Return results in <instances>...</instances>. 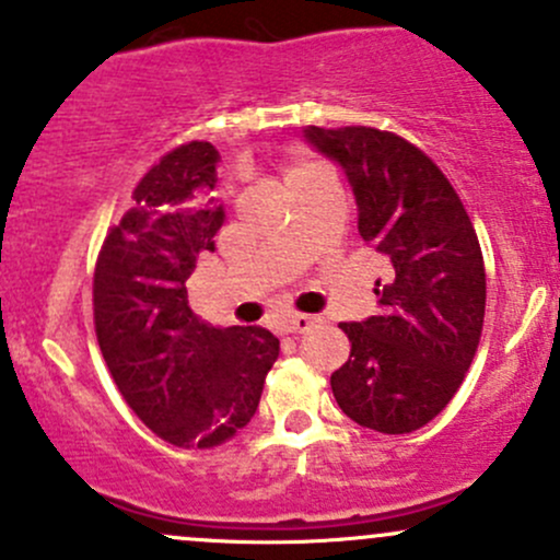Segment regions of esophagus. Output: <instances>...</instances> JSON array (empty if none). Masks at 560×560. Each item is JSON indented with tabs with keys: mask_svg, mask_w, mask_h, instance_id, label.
<instances>
[{
	"mask_svg": "<svg viewBox=\"0 0 560 560\" xmlns=\"http://www.w3.org/2000/svg\"><path fill=\"white\" fill-rule=\"evenodd\" d=\"M316 325L314 316H305V314H295L284 322V332H308L311 327Z\"/></svg>",
	"mask_w": 560,
	"mask_h": 560,
	"instance_id": "34e87169",
	"label": "esophagus"
}]
</instances>
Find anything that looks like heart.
Listing matches in <instances>:
<instances>
[{"instance_id": "1", "label": "heart", "mask_w": 560, "mask_h": 560, "mask_svg": "<svg viewBox=\"0 0 560 560\" xmlns=\"http://www.w3.org/2000/svg\"><path fill=\"white\" fill-rule=\"evenodd\" d=\"M316 172H325V168L322 166H316V163H292L290 168H287V185H298V182H303L305 176H311V174H316Z\"/></svg>"}]
</instances>
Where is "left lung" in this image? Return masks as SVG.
<instances>
[{
    "mask_svg": "<svg viewBox=\"0 0 560 560\" xmlns=\"http://www.w3.org/2000/svg\"><path fill=\"white\" fill-rule=\"evenodd\" d=\"M303 139L343 168L359 238L386 260L381 314L343 322L351 359L329 384L359 427L408 434L462 386L480 343L486 268L467 209L445 174L397 133L308 126Z\"/></svg>",
    "mask_w": 560,
    "mask_h": 560,
    "instance_id": "1",
    "label": "left lung"
}]
</instances>
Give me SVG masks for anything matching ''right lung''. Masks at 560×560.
Returning a JSON list of instances; mask_svg holds the SVG:
<instances>
[{
    "label": "right lung",
    "mask_w": 560,
    "mask_h": 560,
    "mask_svg": "<svg viewBox=\"0 0 560 560\" xmlns=\"http://www.w3.org/2000/svg\"><path fill=\"white\" fill-rule=\"evenodd\" d=\"M220 152L190 141L161 158L112 228L93 273V319L128 408L179 448H211L255 416L279 338L262 327H209L187 305V279L225 209L209 198Z\"/></svg>",
    "instance_id": "1"
}]
</instances>
